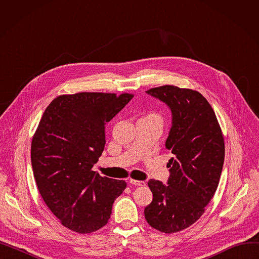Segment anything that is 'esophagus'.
Here are the masks:
<instances>
[{
	"label": "esophagus",
	"mask_w": 259,
	"mask_h": 259,
	"mask_svg": "<svg viewBox=\"0 0 259 259\" xmlns=\"http://www.w3.org/2000/svg\"><path fill=\"white\" fill-rule=\"evenodd\" d=\"M129 183L131 185H134V186H141V187H144L146 186V183L144 181H135V180H130Z\"/></svg>",
	"instance_id": "1"
}]
</instances>
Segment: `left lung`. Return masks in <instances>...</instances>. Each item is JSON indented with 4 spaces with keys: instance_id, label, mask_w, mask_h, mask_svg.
<instances>
[{
    "instance_id": "obj_1",
    "label": "left lung",
    "mask_w": 259,
    "mask_h": 259,
    "mask_svg": "<svg viewBox=\"0 0 259 259\" xmlns=\"http://www.w3.org/2000/svg\"><path fill=\"white\" fill-rule=\"evenodd\" d=\"M146 93L171 110L165 145L173 157L167 185L148 182L153 199L145 208V219L160 232L174 233L194 224L213 197L224 166V138L211 105L199 92L166 85Z\"/></svg>"
}]
</instances>
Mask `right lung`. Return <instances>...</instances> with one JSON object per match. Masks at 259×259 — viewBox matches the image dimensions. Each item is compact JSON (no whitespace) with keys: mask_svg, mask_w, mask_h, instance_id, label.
Here are the masks:
<instances>
[{"mask_svg":"<svg viewBox=\"0 0 259 259\" xmlns=\"http://www.w3.org/2000/svg\"><path fill=\"white\" fill-rule=\"evenodd\" d=\"M133 98L79 92L54 99L31 143L38 191L61 224L86 234L104 227L127 184L92 171L106 144L105 126Z\"/></svg>","mask_w":259,"mask_h":259,"instance_id":"right-lung-1","label":"right lung"}]
</instances>
